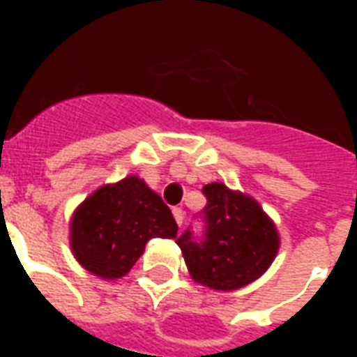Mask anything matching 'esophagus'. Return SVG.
Instances as JSON below:
<instances>
[{
	"instance_id": "1",
	"label": "esophagus",
	"mask_w": 357,
	"mask_h": 357,
	"mask_svg": "<svg viewBox=\"0 0 357 357\" xmlns=\"http://www.w3.org/2000/svg\"><path fill=\"white\" fill-rule=\"evenodd\" d=\"M172 215H174V218H176L178 226H181V224H183V209H181V207H174Z\"/></svg>"
}]
</instances>
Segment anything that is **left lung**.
Masks as SVG:
<instances>
[{"label": "left lung", "instance_id": "1", "mask_svg": "<svg viewBox=\"0 0 357 357\" xmlns=\"http://www.w3.org/2000/svg\"><path fill=\"white\" fill-rule=\"evenodd\" d=\"M202 241L185 229L176 243L181 248L192 280L215 291H235L248 285L271 266L280 248V235L259 204L228 189L206 185Z\"/></svg>", "mask_w": 357, "mask_h": 357}]
</instances>
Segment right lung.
Wrapping results in <instances>:
<instances>
[{
  "label": "right lung",
  "mask_w": 357,
  "mask_h": 357,
  "mask_svg": "<svg viewBox=\"0 0 357 357\" xmlns=\"http://www.w3.org/2000/svg\"><path fill=\"white\" fill-rule=\"evenodd\" d=\"M172 211L137 176L94 190L74 211L70 246L83 268L103 280L126 276L153 237L176 238Z\"/></svg>",
  "instance_id": "add662e5"
}]
</instances>
